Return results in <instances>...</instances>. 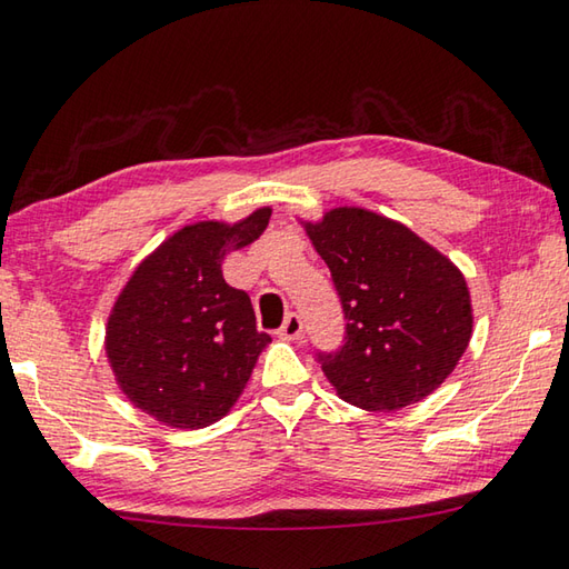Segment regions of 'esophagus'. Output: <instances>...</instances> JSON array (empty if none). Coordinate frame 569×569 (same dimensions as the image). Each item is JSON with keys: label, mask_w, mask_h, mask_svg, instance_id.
I'll return each instance as SVG.
<instances>
[{"label": "esophagus", "mask_w": 569, "mask_h": 569, "mask_svg": "<svg viewBox=\"0 0 569 569\" xmlns=\"http://www.w3.org/2000/svg\"><path fill=\"white\" fill-rule=\"evenodd\" d=\"M301 333H303V320H301V316L288 313L286 320H283V326L278 328V336L286 338V340H296V338H301Z\"/></svg>", "instance_id": "1"}]
</instances>
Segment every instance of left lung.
<instances>
[{
	"label": "left lung",
	"instance_id": "obj_1",
	"mask_svg": "<svg viewBox=\"0 0 569 569\" xmlns=\"http://www.w3.org/2000/svg\"><path fill=\"white\" fill-rule=\"evenodd\" d=\"M333 276L346 343L318 353L346 402L392 412L440 388L472 336V303L460 268L400 221L338 206L301 221Z\"/></svg>",
	"mask_w": 569,
	"mask_h": 569
}]
</instances>
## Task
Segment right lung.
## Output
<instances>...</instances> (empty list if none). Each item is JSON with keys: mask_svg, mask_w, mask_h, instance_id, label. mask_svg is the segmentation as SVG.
I'll use <instances>...</instances> for the list:
<instances>
[{"mask_svg": "<svg viewBox=\"0 0 569 569\" xmlns=\"http://www.w3.org/2000/svg\"><path fill=\"white\" fill-rule=\"evenodd\" d=\"M271 209L236 221H199L169 236L113 301L104 348L133 408L163 426L199 430L241 398L271 336L256 328L251 298L223 281L226 253L266 231Z\"/></svg>", "mask_w": 569, "mask_h": 569, "instance_id": "right-lung-1", "label": "right lung"}]
</instances>
